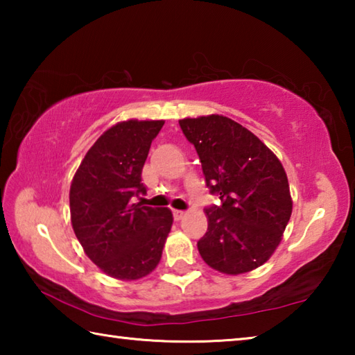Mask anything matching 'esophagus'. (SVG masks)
<instances>
[{"mask_svg":"<svg viewBox=\"0 0 355 355\" xmlns=\"http://www.w3.org/2000/svg\"><path fill=\"white\" fill-rule=\"evenodd\" d=\"M172 214H173V219H175V220H182L184 218V211H182V209H173Z\"/></svg>","mask_w":355,"mask_h":355,"instance_id":"obj_1","label":"esophagus"}]
</instances>
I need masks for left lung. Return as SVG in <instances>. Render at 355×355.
<instances>
[{
	"label": "left lung",
	"mask_w": 355,
	"mask_h": 355,
	"mask_svg": "<svg viewBox=\"0 0 355 355\" xmlns=\"http://www.w3.org/2000/svg\"><path fill=\"white\" fill-rule=\"evenodd\" d=\"M199 155L219 205L208 207V230L199 241L208 266L238 275L261 266L277 249L293 202L284 166L271 150L235 120L207 116L178 120Z\"/></svg>",
	"instance_id": "8db88e82"
}]
</instances>
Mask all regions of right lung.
Listing matches in <instances>:
<instances>
[{
    "label": "right lung",
    "mask_w": 355,
    "mask_h": 355,
    "mask_svg": "<svg viewBox=\"0 0 355 355\" xmlns=\"http://www.w3.org/2000/svg\"><path fill=\"white\" fill-rule=\"evenodd\" d=\"M163 125V120L114 125L89 148L70 186V216L78 241L114 279L136 280L152 272L171 232L169 208L131 202L147 194L142 167Z\"/></svg>",
    "instance_id": "obj_1"
}]
</instances>
